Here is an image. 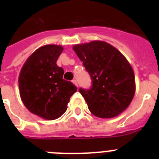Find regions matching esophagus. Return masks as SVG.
Wrapping results in <instances>:
<instances>
[{
    "instance_id": "34e87169",
    "label": "esophagus",
    "mask_w": 159,
    "mask_h": 159,
    "mask_svg": "<svg viewBox=\"0 0 159 159\" xmlns=\"http://www.w3.org/2000/svg\"><path fill=\"white\" fill-rule=\"evenodd\" d=\"M72 83H73V84H75V86H76V87L78 86V82H77L76 80H73Z\"/></svg>"
}]
</instances>
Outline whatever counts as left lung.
<instances>
[{"label": "left lung", "instance_id": "1", "mask_svg": "<svg viewBox=\"0 0 159 159\" xmlns=\"http://www.w3.org/2000/svg\"><path fill=\"white\" fill-rule=\"evenodd\" d=\"M92 80L88 90L80 92L94 116L111 119L124 111L135 93L133 68L117 48L102 40L73 46Z\"/></svg>", "mask_w": 159, "mask_h": 159}]
</instances>
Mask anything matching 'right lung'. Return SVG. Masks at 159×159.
Masks as SVG:
<instances>
[{"instance_id": "obj_1", "label": "right lung", "mask_w": 159, "mask_h": 159, "mask_svg": "<svg viewBox=\"0 0 159 159\" xmlns=\"http://www.w3.org/2000/svg\"><path fill=\"white\" fill-rule=\"evenodd\" d=\"M61 45L47 44L27 59L18 79L20 96L28 110L36 116L54 120L67 111L77 88L63 79L64 69L57 64Z\"/></svg>"}]
</instances>
